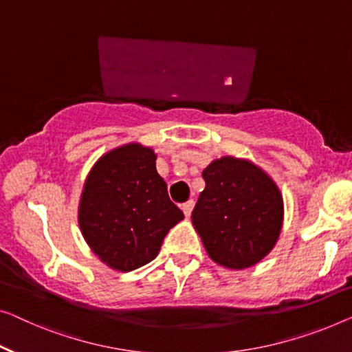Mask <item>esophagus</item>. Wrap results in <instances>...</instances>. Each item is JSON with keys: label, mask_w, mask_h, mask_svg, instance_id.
<instances>
[{"label": "esophagus", "mask_w": 352, "mask_h": 352, "mask_svg": "<svg viewBox=\"0 0 352 352\" xmlns=\"http://www.w3.org/2000/svg\"><path fill=\"white\" fill-rule=\"evenodd\" d=\"M192 207H194V201H188V202H185V204H183V206H182L183 213H185L186 217H190L191 212H192Z\"/></svg>", "instance_id": "esophagus-1"}]
</instances>
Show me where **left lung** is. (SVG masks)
Instances as JSON below:
<instances>
[{
	"label": "left lung",
	"instance_id": "left-lung-1",
	"mask_svg": "<svg viewBox=\"0 0 352 352\" xmlns=\"http://www.w3.org/2000/svg\"><path fill=\"white\" fill-rule=\"evenodd\" d=\"M202 177L206 190L192 210V224L208 256L228 269L254 265L280 235V190L258 166L230 156L213 161Z\"/></svg>",
	"mask_w": 352,
	"mask_h": 352
}]
</instances>
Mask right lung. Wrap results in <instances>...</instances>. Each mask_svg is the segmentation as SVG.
Masks as SVG:
<instances>
[{
  "instance_id": "add662e5",
  "label": "right lung",
  "mask_w": 352,
  "mask_h": 352,
  "mask_svg": "<svg viewBox=\"0 0 352 352\" xmlns=\"http://www.w3.org/2000/svg\"><path fill=\"white\" fill-rule=\"evenodd\" d=\"M151 148L128 144L104 155L83 186L78 224L94 254L120 272L139 269L160 253L183 219L156 172Z\"/></svg>"
}]
</instances>
